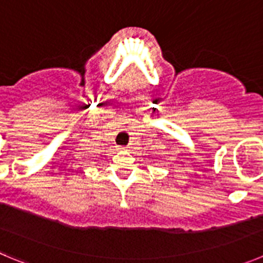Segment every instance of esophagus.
Returning a JSON list of instances; mask_svg holds the SVG:
<instances>
[{
  "mask_svg": "<svg viewBox=\"0 0 263 263\" xmlns=\"http://www.w3.org/2000/svg\"><path fill=\"white\" fill-rule=\"evenodd\" d=\"M120 149H124V148H120Z\"/></svg>",
  "mask_w": 263,
  "mask_h": 263,
  "instance_id": "34e87169",
  "label": "esophagus"
}]
</instances>
